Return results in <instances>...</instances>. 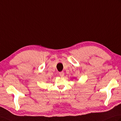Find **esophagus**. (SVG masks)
<instances>
[{
  "label": "esophagus",
  "mask_w": 121,
  "mask_h": 121,
  "mask_svg": "<svg viewBox=\"0 0 121 121\" xmlns=\"http://www.w3.org/2000/svg\"><path fill=\"white\" fill-rule=\"evenodd\" d=\"M59 75H60V76H61V77H63L64 76V72H59Z\"/></svg>",
  "instance_id": "esophagus-1"
}]
</instances>
